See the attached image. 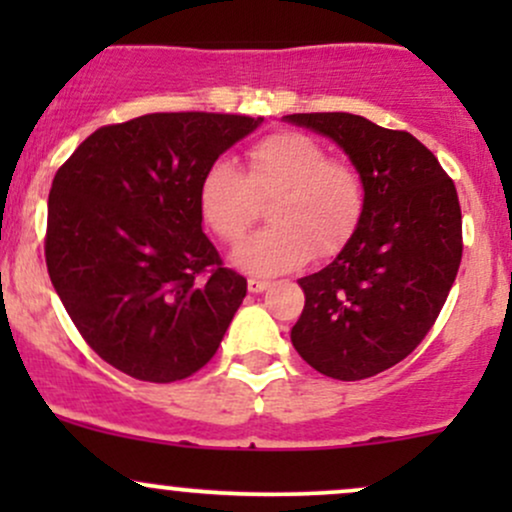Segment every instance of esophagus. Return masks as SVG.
I'll return each mask as SVG.
<instances>
[{
	"mask_svg": "<svg viewBox=\"0 0 512 512\" xmlns=\"http://www.w3.org/2000/svg\"><path fill=\"white\" fill-rule=\"evenodd\" d=\"M269 286H272V281L255 279V276H252V279H248V291H250V293H262V291H267Z\"/></svg>",
	"mask_w": 512,
	"mask_h": 512,
	"instance_id": "34e87169",
	"label": "esophagus"
}]
</instances>
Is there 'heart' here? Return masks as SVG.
<instances>
[{
    "mask_svg": "<svg viewBox=\"0 0 512 512\" xmlns=\"http://www.w3.org/2000/svg\"><path fill=\"white\" fill-rule=\"evenodd\" d=\"M269 199L272 226L233 252V262L252 274L291 272L313 252L334 257L366 211L361 173L303 132H274L252 144L248 175L221 156L199 178V214L221 243H238Z\"/></svg>",
    "mask_w": 512,
    "mask_h": 512,
    "instance_id": "obj_1",
    "label": "heart"
}]
</instances>
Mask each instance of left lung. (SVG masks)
Segmentation results:
<instances>
[{"label": "left lung", "mask_w": 512, "mask_h": 512, "mask_svg": "<svg viewBox=\"0 0 512 512\" xmlns=\"http://www.w3.org/2000/svg\"><path fill=\"white\" fill-rule=\"evenodd\" d=\"M349 154L366 190L351 243L320 272L298 279L303 313L291 342L334 380H363L407 358L436 325L462 260L455 182L404 129L361 115H286Z\"/></svg>", "instance_id": "8db88e82"}]
</instances>
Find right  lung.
Listing matches in <instances>:
<instances>
[{
  "instance_id": "right-lung-1",
  "label": "right lung",
  "mask_w": 512,
  "mask_h": 512,
  "mask_svg": "<svg viewBox=\"0 0 512 512\" xmlns=\"http://www.w3.org/2000/svg\"><path fill=\"white\" fill-rule=\"evenodd\" d=\"M262 117L151 113L105 125L55 173L45 262L84 342L146 383L211 361L248 281L202 233L204 168Z\"/></svg>"
}]
</instances>
